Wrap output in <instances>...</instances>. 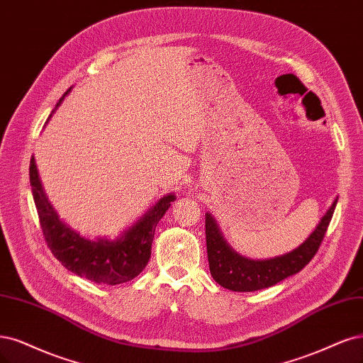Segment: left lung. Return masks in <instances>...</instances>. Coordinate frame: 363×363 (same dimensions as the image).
Here are the masks:
<instances>
[{
  "label": "left lung",
  "instance_id": "1",
  "mask_svg": "<svg viewBox=\"0 0 363 363\" xmlns=\"http://www.w3.org/2000/svg\"><path fill=\"white\" fill-rule=\"evenodd\" d=\"M338 198L324 213L315 230L293 251L266 259H252L235 252L225 240L216 219L206 213V242L208 267L213 279L231 291H257L301 272L314 258L328 231Z\"/></svg>",
  "mask_w": 363,
  "mask_h": 363
}]
</instances>
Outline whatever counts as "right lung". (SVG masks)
<instances>
[{
    "mask_svg": "<svg viewBox=\"0 0 363 363\" xmlns=\"http://www.w3.org/2000/svg\"><path fill=\"white\" fill-rule=\"evenodd\" d=\"M69 91L62 94L48 121ZM30 183L45 240L54 257L72 273L101 285L132 281L145 269L152 255L156 225L176 199V194L172 192L160 196L138 220L114 240L108 237H97L93 240L81 235L60 219L43 191L34 156L30 162Z\"/></svg>",
    "mask_w": 363,
    "mask_h": 363,
    "instance_id": "1",
    "label": "right lung"
}]
</instances>
